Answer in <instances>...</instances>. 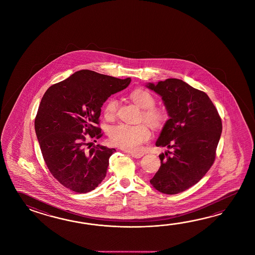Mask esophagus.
Masks as SVG:
<instances>
[{
  "label": "esophagus",
  "mask_w": 255,
  "mask_h": 255,
  "mask_svg": "<svg viewBox=\"0 0 255 255\" xmlns=\"http://www.w3.org/2000/svg\"><path fill=\"white\" fill-rule=\"evenodd\" d=\"M128 153H129L130 156H132V157H135V158H140V157L144 156L143 153H136V152H128Z\"/></svg>",
  "instance_id": "esophagus-1"
}]
</instances>
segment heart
<instances>
[{"mask_svg": "<svg viewBox=\"0 0 255 255\" xmlns=\"http://www.w3.org/2000/svg\"><path fill=\"white\" fill-rule=\"evenodd\" d=\"M130 98L132 101L144 109L143 117L146 122L153 127H159L165 122L167 115L161 109L155 108V98L151 93L145 89H136L131 93ZM118 102L114 98H110L105 107V117L107 119H113L117 113ZM151 132L146 124L129 125L119 124L110 128L109 137L111 142L128 151H138L142 145L149 139Z\"/></svg>", "mask_w": 255, "mask_h": 255, "instance_id": "b5f03b06", "label": "heart"}]
</instances>
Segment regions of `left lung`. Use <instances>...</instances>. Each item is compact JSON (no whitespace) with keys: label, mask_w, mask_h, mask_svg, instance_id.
I'll return each mask as SVG.
<instances>
[{"label":"left lung","mask_w":255,"mask_h":255,"mask_svg":"<svg viewBox=\"0 0 255 255\" xmlns=\"http://www.w3.org/2000/svg\"><path fill=\"white\" fill-rule=\"evenodd\" d=\"M146 87L161 97L168 119L156 141L168 150L150 184L164 194H178L201 180L215 159L222 120L212 100L184 81L168 78Z\"/></svg>","instance_id":"8db88e82"}]
</instances>
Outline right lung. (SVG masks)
Instances as JSON below:
<instances>
[{
	"label": "right lung",
	"mask_w": 255,
	"mask_h": 255,
	"mask_svg": "<svg viewBox=\"0 0 255 255\" xmlns=\"http://www.w3.org/2000/svg\"><path fill=\"white\" fill-rule=\"evenodd\" d=\"M130 82V77L80 70L44 93L34 121L35 133L47 168L65 188L87 193L105 179L116 149L99 145L87 149L86 135L102 136L95 125L103 104Z\"/></svg>",
	"instance_id": "add662e5"
}]
</instances>
